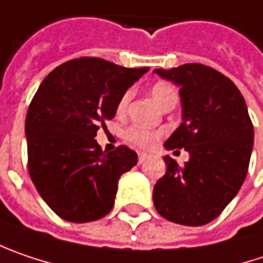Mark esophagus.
<instances>
[{
    "instance_id": "esophagus-1",
    "label": "esophagus",
    "mask_w": 263,
    "mask_h": 263,
    "mask_svg": "<svg viewBox=\"0 0 263 263\" xmlns=\"http://www.w3.org/2000/svg\"><path fill=\"white\" fill-rule=\"evenodd\" d=\"M148 158V155L144 152H138V163H143Z\"/></svg>"
}]
</instances>
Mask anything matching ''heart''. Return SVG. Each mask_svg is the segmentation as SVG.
Segmentation results:
<instances>
[{"label": "heart", "instance_id": "b5f03b06", "mask_svg": "<svg viewBox=\"0 0 263 263\" xmlns=\"http://www.w3.org/2000/svg\"><path fill=\"white\" fill-rule=\"evenodd\" d=\"M150 95L153 101L161 107L163 102H166L168 100H173V98H177V92L173 86L166 82H158L152 86L150 89ZM132 98L131 90H126L122 98L117 102V113L119 115H123L126 110H128V105H129V101ZM161 137V132L150 131L146 128H141V126H131L128 131L125 132V140L129 141L131 144L138 147H143V148H150L153 147L158 140Z\"/></svg>", "mask_w": 263, "mask_h": 263}]
</instances>
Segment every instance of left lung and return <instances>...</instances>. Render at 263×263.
I'll use <instances>...</instances> for the list:
<instances>
[{"label":"left lung","instance_id":"8db88e82","mask_svg":"<svg viewBox=\"0 0 263 263\" xmlns=\"http://www.w3.org/2000/svg\"><path fill=\"white\" fill-rule=\"evenodd\" d=\"M155 72L180 87L183 122L165 147L184 148L191 159L180 166L163 158L166 173L153 187V204L170 222L201 226L214 220L244 183L253 123L238 87L217 70L184 64Z\"/></svg>","mask_w":263,"mask_h":263}]
</instances>
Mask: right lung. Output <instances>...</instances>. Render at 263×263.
<instances>
[{"label": "right lung", "mask_w": 263, "mask_h": 263, "mask_svg": "<svg viewBox=\"0 0 263 263\" xmlns=\"http://www.w3.org/2000/svg\"><path fill=\"white\" fill-rule=\"evenodd\" d=\"M147 71L79 58L41 82L25 122L28 171L40 196L61 219L85 223L113 209L117 181L138 156L126 146L102 152L95 137L115 117L122 95Z\"/></svg>", "instance_id": "obj_1"}]
</instances>
